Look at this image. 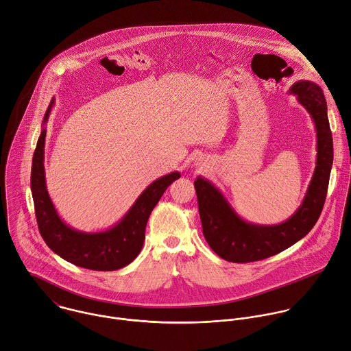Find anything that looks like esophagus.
I'll return each instance as SVG.
<instances>
[{"label": "esophagus", "mask_w": 351, "mask_h": 351, "mask_svg": "<svg viewBox=\"0 0 351 351\" xmlns=\"http://www.w3.org/2000/svg\"><path fill=\"white\" fill-rule=\"evenodd\" d=\"M198 161H199V160H198ZM198 165H199V162H198Z\"/></svg>", "instance_id": "obj_1"}]
</instances>
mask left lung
Wrapping results in <instances>:
<instances>
[{
  "label": "left lung",
  "instance_id": "1",
  "mask_svg": "<svg viewBox=\"0 0 351 351\" xmlns=\"http://www.w3.org/2000/svg\"><path fill=\"white\" fill-rule=\"evenodd\" d=\"M289 92L308 111L317 132L315 169L300 206L289 219L271 226L250 223L208 179L198 176L194 182L204 237L212 251L227 262H256L282 252L307 236L321 215L333 162L326 101L313 81H298Z\"/></svg>",
  "mask_w": 351,
  "mask_h": 351
}]
</instances>
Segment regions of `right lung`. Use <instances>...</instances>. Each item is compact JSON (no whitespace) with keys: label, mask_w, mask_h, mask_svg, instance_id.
<instances>
[{"label":"right lung","mask_w":351,"mask_h":351,"mask_svg":"<svg viewBox=\"0 0 351 351\" xmlns=\"http://www.w3.org/2000/svg\"><path fill=\"white\" fill-rule=\"evenodd\" d=\"M53 103L55 99L51 100L44 115L43 130L32 165V194L41 237L56 255L78 267L97 271L123 269L139 255L145 241L146 224L153 208L168 186L180 178V173L171 172L149 184L124 217L104 231L85 232L67 226L58 215L45 182V124Z\"/></svg>","instance_id":"obj_1"}]
</instances>
